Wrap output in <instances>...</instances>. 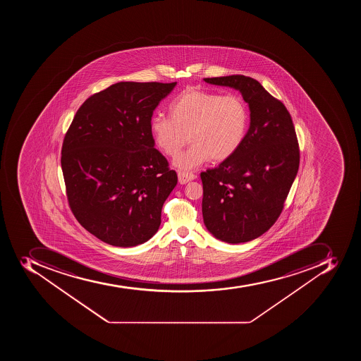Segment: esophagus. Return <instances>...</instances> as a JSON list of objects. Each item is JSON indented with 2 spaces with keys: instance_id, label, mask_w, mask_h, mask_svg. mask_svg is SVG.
<instances>
[{
  "instance_id": "esophagus-1",
  "label": "esophagus",
  "mask_w": 361,
  "mask_h": 361,
  "mask_svg": "<svg viewBox=\"0 0 361 361\" xmlns=\"http://www.w3.org/2000/svg\"><path fill=\"white\" fill-rule=\"evenodd\" d=\"M195 178V173L178 171V182L180 183V184H186V183L190 182V180H194Z\"/></svg>"
}]
</instances>
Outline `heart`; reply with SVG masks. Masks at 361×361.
<instances>
[{
  "label": "heart",
  "mask_w": 361,
  "mask_h": 361,
  "mask_svg": "<svg viewBox=\"0 0 361 361\" xmlns=\"http://www.w3.org/2000/svg\"><path fill=\"white\" fill-rule=\"evenodd\" d=\"M169 111L171 116L159 114L151 118L150 132L156 145L171 157L178 154L190 137V148L173 160L179 169H193L209 159H229L247 135L250 111L237 94L186 89Z\"/></svg>",
  "instance_id": "heart-1"
}]
</instances>
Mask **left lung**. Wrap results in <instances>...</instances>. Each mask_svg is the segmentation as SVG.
Listing matches in <instances>:
<instances>
[{"label":"left lung","mask_w":361,"mask_h":361,"mask_svg":"<svg viewBox=\"0 0 361 361\" xmlns=\"http://www.w3.org/2000/svg\"><path fill=\"white\" fill-rule=\"evenodd\" d=\"M204 81L240 91L250 107V126L233 157L201 173L203 220L222 242H250L278 220L298 173L295 126L286 106L257 80L229 75Z\"/></svg>","instance_id":"1"}]
</instances>
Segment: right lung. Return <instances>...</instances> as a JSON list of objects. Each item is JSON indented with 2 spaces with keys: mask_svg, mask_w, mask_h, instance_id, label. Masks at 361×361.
Here are the masks:
<instances>
[{
  "mask_svg": "<svg viewBox=\"0 0 361 361\" xmlns=\"http://www.w3.org/2000/svg\"><path fill=\"white\" fill-rule=\"evenodd\" d=\"M177 82H118L89 97L63 140V177L79 224L117 247L159 229L177 173L154 148L152 114Z\"/></svg>",
  "mask_w": 361,
  "mask_h": 361,
  "instance_id": "obj_1",
  "label": "right lung"
}]
</instances>
